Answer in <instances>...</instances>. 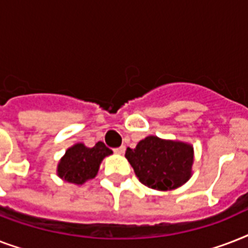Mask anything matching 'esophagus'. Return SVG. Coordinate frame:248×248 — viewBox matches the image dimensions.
Listing matches in <instances>:
<instances>
[{
  "mask_svg": "<svg viewBox=\"0 0 248 248\" xmlns=\"http://www.w3.org/2000/svg\"><path fill=\"white\" fill-rule=\"evenodd\" d=\"M124 151H126V148L122 145V147H120V148H116V149H114V153H117V155H124Z\"/></svg>",
  "mask_w": 248,
  "mask_h": 248,
  "instance_id": "1",
  "label": "esophagus"
}]
</instances>
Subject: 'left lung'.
I'll list each match as a JSON object with an SVG mask.
<instances>
[{
	"label": "left lung",
	"instance_id": "obj_1",
	"mask_svg": "<svg viewBox=\"0 0 248 248\" xmlns=\"http://www.w3.org/2000/svg\"><path fill=\"white\" fill-rule=\"evenodd\" d=\"M124 157L141 184L157 190H172L192 176L194 152L190 144L147 136Z\"/></svg>",
	"mask_w": 248,
	"mask_h": 248
}]
</instances>
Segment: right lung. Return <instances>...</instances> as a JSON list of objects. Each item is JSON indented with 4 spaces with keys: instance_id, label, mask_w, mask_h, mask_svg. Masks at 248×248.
I'll use <instances>...</instances> for the list:
<instances>
[{
    "instance_id": "1",
    "label": "right lung",
    "mask_w": 248,
    "mask_h": 248,
    "mask_svg": "<svg viewBox=\"0 0 248 248\" xmlns=\"http://www.w3.org/2000/svg\"><path fill=\"white\" fill-rule=\"evenodd\" d=\"M112 153L101 141L93 148H87L82 143L75 144L67 149L63 158L60 159L58 175L68 183L82 185L85 181L96 176L103 158Z\"/></svg>"
}]
</instances>
